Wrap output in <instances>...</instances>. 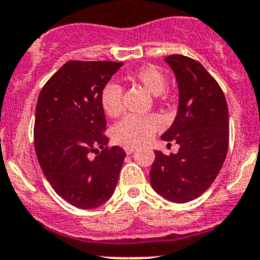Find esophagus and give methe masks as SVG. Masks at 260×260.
Instances as JSON below:
<instances>
[{
	"label": "esophagus",
	"instance_id": "34e87169",
	"mask_svg": "<svg viewBox=\"0 0 260 260\" xmlns=\"http://www.w3.org/2000/svg\"><path fill=\"white\" fill-rule=\"evenodd\" d=\"M136 146H133V145H125L124 146V150H125V153L127 154H132L133 152H136Z\"/></svg>",
	"mask_w": 260,
	"mask_h": 260
}]
</instances>
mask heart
<instances>
[{
  "mask_svg": "<svg viewBox=\"0 0 260 260\" xmlns=\"http://www.w3.org/2000/svg\"><path fill=\"white\" fill-rule=\"evenodd\" d=\"M153 95H159L168 87V77L158 68L144 67L133 74ZM101 106L108 116H116L123 110V89L119 83L107 82L101 91ZM164 125L161 116L155 114H129L117 121L112 128V139L123 145H140L152 139L157 131Z\"/></svg>",
  "mask_w": 260,
  "mask_h": 260,
  "instance_id": "b5f03b06",
  "label": "heart"
}]
</instances>
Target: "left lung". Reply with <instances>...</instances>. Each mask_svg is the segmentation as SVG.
Returning a JSON list of instances; mask_svg holds the SVG:
<instances>
[{
  "label": "left lung",
  "mask_w": 260,
  "mask_h": 260,
  "mask_svg": "<svg viewBox=\"0 0 260 260\" xmlns=\"http://www.w3.org/2000/svg\"><path fill=\"white\" fill-rule=\"evenodd\" d=\"M178 82L179 106L173 125L161 136L179 145L177 154L155 150L150 183L158 195L187 203L211 187L229 146V112L220 85L200 62L183 55L165 57Z\"/></svg>",
  "instance_id": "obj_1"
}]
</instances>
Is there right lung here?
<instances>
[{
	"instance_id": "right-lung-1",
	"label": "right lung",
	"mask_w": 260,
	"mask_h": 260,
	"mask_svg": "<svg viewBox=\"0 0 260 260\" xmlns=\"http://www.w3.org/2000/svg\"><path fill=\"white\" fill-rule=\"evenodd\" d=\"M123 62L77 61L47 81L36 103L34 144L40 168L58 196L92 209L114 193L125 152L107 148L101 91ZM97 155L90 158L89 154Z\"/></svg>"
}]
</instances>
